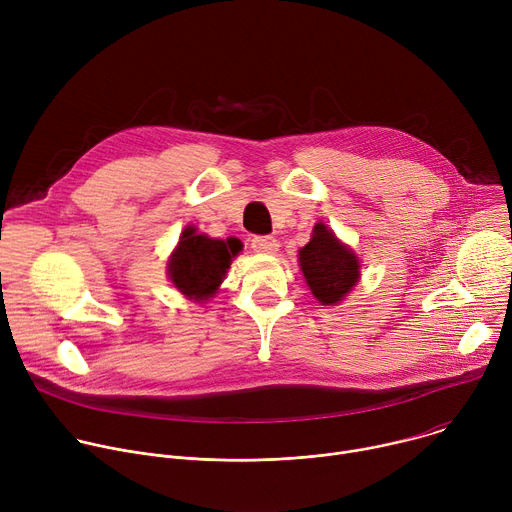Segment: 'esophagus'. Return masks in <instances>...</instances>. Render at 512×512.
<instances>
[{
	"mask_svg": "<svg viewBox=\"0 0 512 512\" xmlns=\"http://www.w3.org/2000/svg\"><path fill=\"white\" fill-rule=\"evenodd\" d=\"M277 247H279V243H277V239L271 237V235H255V237L251 239V249H253L255 253H275Z\"/></svg>",
	"mask_w": 512,
	"mask_h": 512,
	"instance_id": "34e87169",
	"label": "esophagus"
}]
</instances>
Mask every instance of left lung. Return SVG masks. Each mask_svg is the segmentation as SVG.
I'll use <instances>...</instances> for the list:
<instances>
[{"instance_id":"8db88e82","label":"left lung","mask_w":512,"mask_h":512,"mask_svg":"<svg viewBox=\"0 0 512 512\" xmlns=\"http://www.w3.org/2000/svg\"><path fill=\"white\" fill-rule=\"evenodd\" d=\"M300 265L312 294L324 304L334 306L358 281V259L344 247L326 225L314 227V237L300 251Z\"/></svg>"}]
</instances>
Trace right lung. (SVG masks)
Segmentation results:
<instances>
[{"instance_id": "obj_1", "label": "right lung", "mask_w": 512, "mask_h": 512, "mask_svg": "<svg viewBox=\"0 0 512 512\" xmlns=\"http://www.w3.org/2000/svg\"><path fill=\"white\" fill-rule=\"evenodd\" d=\"M239 251L241 243L233 239H208L204 235H196L194 227H188L180 237V245L170 259L168 271L182 294L200 302L210 298L216 287L221 285L231 259Z\"/></svg>"}]
</instances>
